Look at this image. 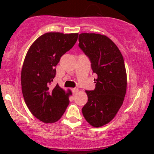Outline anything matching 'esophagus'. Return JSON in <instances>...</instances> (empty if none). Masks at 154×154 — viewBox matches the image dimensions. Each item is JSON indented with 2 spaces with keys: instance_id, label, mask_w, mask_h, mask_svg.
<instances>
[{
  "instance_id": "1",
  "label": "esophagus",
  "mask_w": 154,
  "mask_h": 154,
  "mask_svg": "<svg viewBox=\"0 0 154 154\" xmlns=\"http://www.w3.org/2000/svg\"><path fill=\"white\" fill-rule=\"evenodd\" d=\"M79 89H78V88H73L72 89V92L73 94H76V93H78V92H79Z\"/></svg>"
}]
</instances>
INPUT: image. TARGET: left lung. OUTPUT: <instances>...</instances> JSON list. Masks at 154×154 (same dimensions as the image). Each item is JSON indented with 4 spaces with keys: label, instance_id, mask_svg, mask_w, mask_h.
<instances>
[{
    "label": "left lung",
    "instance_id": "obj_1",
    "mask_svg": "<svg viewBox=\"0 0 154 154\" xmlns=\"http://www.w3.org/2000/svg\"><path fill=\"white\" fill-rule=\"evenodd\" d=\"M79 46L97 75L94 90H85L88 102L82 109L86 121L95 128L109 123L123 104L127 88L125 63L119 48L104 35L81 33Z\"/></svg>",
    "mask_w": 154,
    "mask_h": 154
}]
</instances>
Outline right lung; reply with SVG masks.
<instances>
[{
    "label": "right lung",
    "mask_w": 154,
    "mask_h": 154,
    "mask_svg": "<svg viewBox=\"0 0 154 154\" xmlns=\"http://www.w3.org/2000/svg\"><path fill=\"white\" fill-rule=\"evenodd\" d=\"M78 35L46 33L33 42L25 57L21 73L23 97L31 113L43 123L57 121L69 104L71 90L66 92L58 84L50 85L56 75L54 67L75 45Z\"/></svg>",
    "instance_id": "add662e5"
}]
</instances>
